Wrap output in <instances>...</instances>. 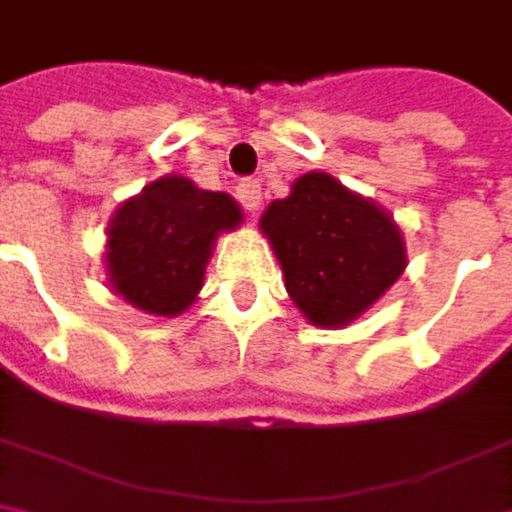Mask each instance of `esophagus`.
<instances>
[{"instance_id": "1", "label": "esophagus", "mask_w": 512, "mask_h": 512, "mask_svg": "<svg viewBox=\"0 0 512 512\" xmlns=\"http://www.w3.org/2000/svg\"><path fill=\"white\" fill-rule=\"evenodd\" d=\"M236 197H239V203L248 209V212H254L261 206V182L258 179H242L239 185H236Z\"/></svg>"}]
</instances>
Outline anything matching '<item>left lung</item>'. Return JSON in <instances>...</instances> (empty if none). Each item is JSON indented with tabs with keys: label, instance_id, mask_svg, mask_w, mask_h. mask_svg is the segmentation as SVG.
I'll use <instances>...</instances> for the list:
<instances>
[{
	"label": "left lung",
	"instance_id": "1",
	"mask_svg": "<svg viewBox=\"0 0 512 512\" xmlns=\"http://www.w3.org/2000/svg\"><path fill=\"white\" fill-rule=\"evenodd\" d=\"M261 227L291 300L318 327L354 321L405 270V242L393 218L330 173L300 176L291 197L267 206Z\"/></svg>",
	"mask_w": 512,
	"mask_h": 512
}]
</instances>
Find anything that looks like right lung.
Wrapping results in <instances>:
<instances>
[{
  "label": "right lung",
  "instance_id": "add662e5",
  "mask_svg": "<svg viewBox=\"0 0 512 512\" xmlns=\"http://www.w3.org/2000/svg\"><path fill=\"white\" fill-rule=\"evenodd\" d=\"M239 206L182 176H164L125 200L107 230L113 291L149 315L185 312L203 282L218 230L239 224Z\"/></svg>",
  "mask_w": 512,
  "mask_h": 512
}]
</instances>
